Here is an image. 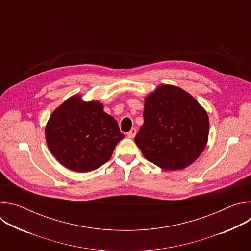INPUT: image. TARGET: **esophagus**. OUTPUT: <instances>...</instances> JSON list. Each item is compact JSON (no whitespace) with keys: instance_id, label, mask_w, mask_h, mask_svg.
<instances>
[{"instance_id":"1","label":"esophagus","mask_w":251,"mask_h":251,"mask_svg":"<svg viewBox=\"0 0 251 251\" xmlns=\"http://www.w3.org/2000/svg\"><path fill=\"white\" fill-rule=\"evenodd\" d=\"M136 133H137V130H136L135 128H132L131 131H129V132L127 133V136H128L129 138H134L135 135H136Z\"/></svg>"}]
</instances>
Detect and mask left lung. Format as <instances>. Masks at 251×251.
<instances>
[{
    "label": "left lung",
    "mask_w": 251,
    "mask_h": 251,
    "mask_svg": "<svg viewBox=\"0 0 251 251\" xmlns=\"http://www.w3.org/2000/svg\"><path fill=\"white\" fill-rule=\"evenodd\" d=\"M144 123L135 143L151 163L169 170H181L194 163L208 137V117L199 102L185 90L161 85L147 96Z\"/></svg>",
    "instance_id": "8db88e82"
}]
</instances>
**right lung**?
Listing matches in <instances>:
<instances>
[{"label":"right lung","instance_id":"add662e5","mask_svg":"<svg viewBox=\"0 0 251 251\" xmlns=\"http://www.w3.org/2000/svg\"><path fill=\"white\" fill-rule=\"evenodd\" d=\"M124 138L117 121L103 111L99 102H84L75 95L56 108L46 128L48 146L65 168L85 173L111 158Z\"/></svg>","mask_w":251,"mask_h":251}]
</instances>
